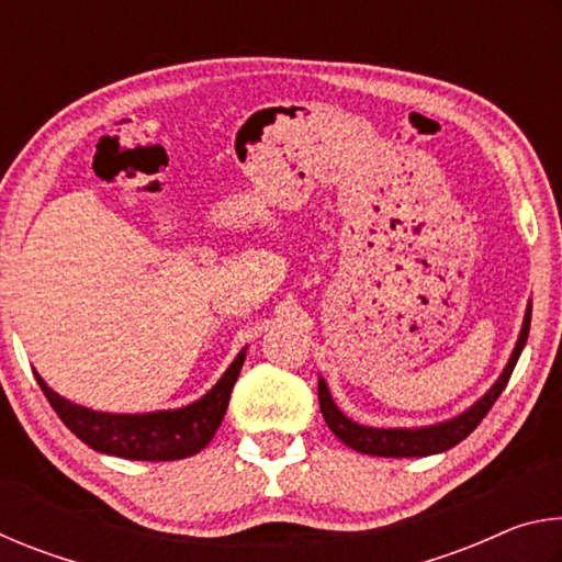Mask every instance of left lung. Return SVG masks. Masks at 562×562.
Returning <instances> with one entry per match:
<instances>
[{
    "mask_svg": "<svg viewBox=\"0 0 562 562\" xmlns=\"http://www.w3.org/2000/svg\"><path fill=\"white\" fill-rule=\"evenodd\" d=\"M530 310L532 304L528 302L516 347H513L508 364L503 367V372L496 382H493V386L479 398V402H473L469 408H465V412L446 418V422H439V424L414 426V429H376V426L357 424L335 404L327 382L319 376V384H317L319 408L331 434H335L341 443H347L349 449H355L359 453H369V456H384V459H414V456H434V453H443L453 449L456 443H461L465 436H469L475 426L483 422V416L488 414V408L496 404V398L501 396L503 389H506L513 369H516L520 351L528 341Z\"/></svg>",
    "mask_w": 562,
    "mask_h": 562,
    "instance_id": "1",
    "label": "left lung"
}]
</instances>
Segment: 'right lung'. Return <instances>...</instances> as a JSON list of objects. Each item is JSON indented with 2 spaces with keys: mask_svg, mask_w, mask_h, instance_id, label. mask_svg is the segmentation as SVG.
<instances>
[{
  "mask_svg": "<svg viewBox=\"0 0 562 562\" xmlns=\"http://www.w3.org/2000/svg\"><path fill=\"white\" fill-rule=\"evenodd\" d=\"M245 355L247 347L240 349L225 374L198 402L146 414L93 412L89 406L74 404L56 394L36 372L34 376L61 422L93 451L128 461H178L195 456L211 443L225 416L233 386L240 376Z\"/></svg>",
  "mask_w": 562,
  "mask_h": 562,
  "instance_id": "1",
  "label": "right lung"
}]
</instances>
